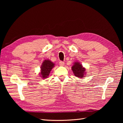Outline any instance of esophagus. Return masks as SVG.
Instances as JSON below:
<instances>
[{
    "label": "esophagus",
    "mask_w": 123,
    "mask_h": 123,
    "mask_svg": "<svg viewBox=\"0 0 123 123\" xmlns=\"http://www.w3.org/2000/svg\"><path fill=\"white\" fill-rule=\"evenodd\" d=\"M64 65H65V62H64L61 61L60 62H59V65H60L61 66H63Z\"/></svg>",
    "instance_id": "esophagus-1"
}]
</instances>
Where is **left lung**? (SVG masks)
<instances>
[{
  "label": "left lung",
  "instance_id": "left-lung-1",
  "mask_svg": "<svg viewBox=\"0 0 123 123\" xmlns=\"http://www.w3.org/2000/svg\"><path fill=\"white\" fill-rule=\"evenodd\" d=\"M72 70L74 75L79 78L84 77L85 75L86 69L79 62H75L72 67Z\"/></svg>",
  "mask_w": 123,
  "mask_h": 123
}]
</instances>
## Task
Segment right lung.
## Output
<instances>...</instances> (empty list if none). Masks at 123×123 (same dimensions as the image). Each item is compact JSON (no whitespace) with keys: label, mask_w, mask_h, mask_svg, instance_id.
<instances>
[{"label":"right lung","mask_w":123,"mask_h":123,"mask_svg":"<svg viewBox=\"0 0 123 123\" xmlns=\"http://www.w3.org/2000/svg\"><path fill=\"white\" fill-rule=\"evenodd\" d=\"M54 64L51 61L47 59L44 60L40 67V73L39 75L43 79L48 78L51 70L54 67Z\"/></svg>","instance_id":"1"}]
</instances>
